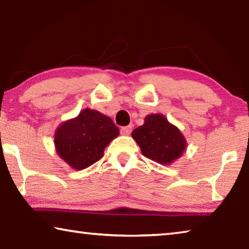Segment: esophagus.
I'll return each mask as SVG.
<instances>
[{"label":"esophagus","mask_w":249,"mask_h":249,"mask_svg":"<svg viewBox=\"0 0 249 249\" xmlns=\"http://www.w3.org/2000/svg\"><path fill=\"white\" fill-rule=\"evenodd\" d=\"M130 133H132V126H130V125L124 126V127L121 128V134L122 135H126V136H127V135H129Z\"/></svg>","instance_id":"esophagus-1"}]
</instances>
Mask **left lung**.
Instances as JSON below:
<instances>
[{"mask_svg":"<svg viewBox=\"0 0 249 249\" xmlns=\"http://www.w3.org/2000/svg\"><path fill=\"white\" fill-rule=\"evenodd\" d=\"M132 137L145 157L161 165H170L187 148L181 130L159 113L147 115L144 124L133 130Z\"/></svg>","mask_w":249,"mask_h":249,"instance_id":"left-lung-1","label":"left lung"}]
</instances>
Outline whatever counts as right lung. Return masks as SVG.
Wrapping results in <instances>:
<instances>
[{"label": "right lung", "instance_id": "1", "mask_svg": "<svg viewBox=\"0 0 249 249\" xmlns=\"http://www.w3.org/2000/svg\"><path fill=\"white\" fill-rule=\"evenodd\" d=\"M119 134V127L108 116L84 108L77 117L58 126L53 136L54 148L72 169L82 170L102 158L105 147Z\"/></svg>", "mask_w": 249, "mask_h": 249}]
</instances>
